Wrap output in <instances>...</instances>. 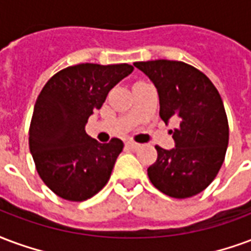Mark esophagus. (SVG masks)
<instances>
[{
    "mask_svg": "<svg viewBox=\"0 0 251 251\" xmlns=\"http://www.w3.org/2000/svg\"><path fill=\"white\" fill-rule=\"evenodd\" d=\"M126 146H127L128 148H131V150H138V148L140 147V144L135 143V142H127Z\"/></svg>",
    "mask_w": 251,
    "mask_h": 251,
    "instance_id": "1",
    "label": "esophagus"
}]
</instances>
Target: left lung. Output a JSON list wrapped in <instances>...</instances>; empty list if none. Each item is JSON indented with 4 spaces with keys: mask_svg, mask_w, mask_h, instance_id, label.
<instances>
[{
    "mask_svg": "<svg viewBox=\"0 0 251 251\" xmlns=\"http://www.w3.org/2000/svg\"><path fill=\"white\" fill-rule=\"evenodd\" d=\"M158 89L164 123L176 120L171 150L156 146L158 159L147 170L159 191L183 199L202 193L217 176L228 144V123L221 95L210 78L182 61L133 64Z\"/></svg>",
    "mask_w": 251,
    "mask_h": 251,
    "instance_id": "8db88e82",
    "label": "left lung"
}]
</instances>
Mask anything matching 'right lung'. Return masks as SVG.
I'll use <instances>...</instances> for the list:
<instances>
[{
    "label": "right lung",
    "mask_w": 251,
    "mask_h": 251,
    "mask_svg": "<svg viewBox=\"0 0 251 251\" xmlns=\"http://www.w3.org/2000/svg\"><path fill=\"white\" fill-rule=\"evenodd\" d=\"M132 71L129 64H78L52 76L38 95L29 148L40 178L60 198L87 201L109 180L123 142L99 143L88 136L85 124Z\"/></svg>",
    "instance_id": "1"
}]
</instances>
